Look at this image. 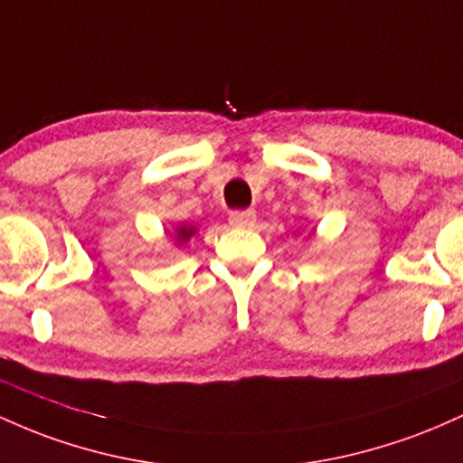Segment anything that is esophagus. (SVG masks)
Here are the masks:
<instances>
[{
    "instance_id": "esophagus-1",
    "label": "esophagus",
    "mask_w": 463,
    "mask_h": 463,
    "mask_svg": "<svg viewBox=\"0 0 463 463\" xmlns=\"http://www.w3.org/2000/svg\"><path fill=\"white\" fill-rule=\"evenodd\" d=\"M230 222L233 227H251L256 222V212L253 210H238L230 214Z\"/></svg>"
}]
</instances>
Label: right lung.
<instances>
[{
    "instance_id": "right-lung-1",
    "label": "right lung",
    "mask_w": 463,
    "mask_h": 463,
    "mask_svg": "<svg viewBox=\"0 0 463 463\" xmlns=\"http://www.w3.org/2000/svg\"><path fill=\"white\" fill-rule=\"evenodd\" d=\"M196 232V227H192V225H179L175 230V236H176V241L179 242H188L190 238H192V233Z\"/></svg>"
}]
</instances>
